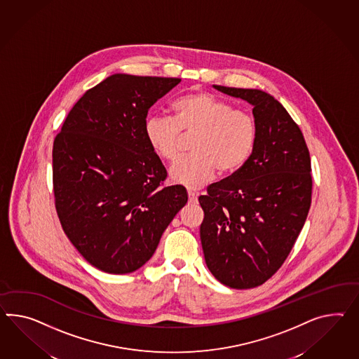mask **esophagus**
<instances>
[{
    "label": "esophagus",
    "mask_w": 359,
    "mask_h": 359,
    "mask_svg": "<svg viewBox=\"0 0 359 359\" xmlns=\"http://www.w3.org/2000/svg\"><path fill=\"white\" fill-rule=\"evenodd\" d=\"M187 195H189V202H190V203L198 202V194L194 193V191H189V193H187Z\"/></svg>",
    "instance_id": "obj_1"
}]
</instances>
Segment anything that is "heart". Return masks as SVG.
Returning <instances> with one entry per match:
<instances>
[{
    "instance_id": "obj_1",
    "label": "heart",
    "mask_w": 359,
    "mask_h": 359,
    "mask_svg": "<svg viewBox=\"0 0 359 359\" xmlns=\"http://www.w3.org/2000/svg\"><path fill=\"white\" fill-rule=\"evenodd\" d=\"M173 118L149 116L144 137L152 151L173 163L180 156L182 134H196L194 156L177 161L170 169L175 184L199 189L219 170L234 173L248 163L257 142V123L248 111L233 109L229 102L208 93H191L178 97Z\"/></svg>"
}]
</instances>
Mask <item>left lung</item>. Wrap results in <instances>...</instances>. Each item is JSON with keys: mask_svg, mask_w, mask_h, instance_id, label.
Masks as SVG:
<instances>
[{"mask_svg": "<svg viewBox=\"0 0 359 359\" xmlns=\"http://www.w3.org/2000/svg\"><path fill=\"white\" fill-rule=\"evenodd\" d=\"M252 105L257 142L248 163L199 196L205 264L221 284H264L294 246L311 205V160L302 131L262 90L215 86Z\"/></svg>", "mask_w": 359, "mask_h": 359, "instance_id": "left-lung-1", "label": "left lung"}]
</instances>
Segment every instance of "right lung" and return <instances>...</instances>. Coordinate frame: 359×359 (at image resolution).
I'll return each mask as SVG.
<instances>
[{
	"mask_svg": "<svg viewBox=\"0 0 359 359\" xmlns=\"http://www.w3.org/2000/svg\"><path fill=\"white\" fill-rule=\"evenodd\" d=\"M180 82L113 74L83 95L55 137L57 215L74 248L102 272L144 266L187 203L184 186L160 187L165 168L144 137L149 108Z\"/></svg>",
	"mask_w": 359,
	"mask_h": 359,
	"instance_id": "obj_1",
	"label": "right lung"
}]
</instances>
